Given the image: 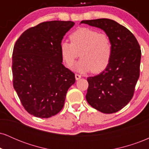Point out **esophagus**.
<instances>
[{
    "mask_svg": "<svg viewBox=\"0 0 149 149\" xmlns=\"http://www.w3.org/2000/svg\"><path fill=\"white\" fill-rule=\"evenodd\" d=\"M75 78H76V80H79L80 78H81V76H80V75H79V74H77V73H76V74H75Z\"/></svg>",
    "mask_w": 149,
    "mask_h": 149,
    "instance_id": "obj_1",
    "label": "esophagus"
}]
</instances>
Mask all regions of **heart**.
Wrapping results in <instances>:
<instances>
[{
  "instance_id": "1",
  "label": "heart",
  "mask_w": 149,
  "mask_h": 149,
  "mask_svg": "<svg viewBox=\"0 0 149 149\" xmlns=\"http://www.w3.org/2000/svg\"><path fill=\"white\" fill-rule=\"evenodd\" d=\"M71 42L63 41L60 52L68 66H72L77 57H81L74 66L79 72L99 73L107 67L112 53L109 36L92 29L82 27L70 35Z\"/></svg>"
}]
</instances>
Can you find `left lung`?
Returning a JSON list of instances; mask_svg holds the SVG:
<instances>
[{"instance_id": "8db88e82", "label": "left lung", "mask_w": 149, "mask_h": 149, "mask_svg": "<svg viewBox=\"0 0 149 149\" xmlns=\"http://www.w3.org/2000/svg\"><path fill=\"white\" fill-rule=\"evenodd\" d=\"M109 36L112 44L110 61L105 70L88 78L86 100L94 109L113 113L130 102L139 77L141 49L137 40L126 27L109 19L83 20Z\"/></svg>"}]
</instances>
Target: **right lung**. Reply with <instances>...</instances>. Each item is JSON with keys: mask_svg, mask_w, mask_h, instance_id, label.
<instances>
[{"mask_svg": "<svg viewBox=\"0 0 149 149\" xmlns=\"http://www.w3.org/2000/svg\"><path fill=\"white\" fill-rule=\"evenodd\" d=\"M74 25L71 21H49L26 30L13 52V87L25 110L48 118L62 109L75 74L62 64L60 44Z\"/></svg>", "mask_w": 149, "mask_h": 149, "instance_id": "1", "label": "right lung"}]
</instances>
